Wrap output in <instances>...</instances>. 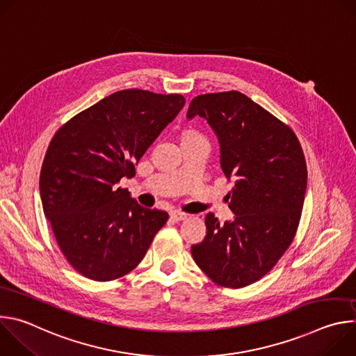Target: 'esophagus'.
I'll list each match as a JSON object with an SVG mask.
<instances>
[{
    "instance_id": "esophagus-1",
    "label": "esophagus",
    "mask_w": 356,
    "mask_h": 356,
    "mask_svg": "<svg viewBox=\"0 0 356 356\" xmlns=\"http://www.w3.org/2000/svg\"><path fill=\"white\" fill-rule=\"evenodd\" d=\"M188 216L186 214V213H180V211H173L172 214H170V218L173 220V221H183V220H186Z\"/></svg>"
}]
</instances>
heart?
I'll return each instance as SVG.
<instances>
[{
    "instance_id": "b5f03b06",
    "label": "heart",
    "mask_w": 356,
    "mask_h": 356,
    "mask_svg": "<svg viewBox=\"0 0 356 356\" xmlns=\"http://www.w3.org/2000/svg\"><path fill=\"white\" fill-rule=\"evenodd\" d=\"M190 136H195V135H194V134H191V132H183V134H181V136H180V139L190 138Z\"/></svg>"
}]
</instances>
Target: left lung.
I'll use <instances>...</instances> for the list:
<instances>
[{"mask_svg":"<svg viewBox=\"0 0 356 356\" xmlns=\"http://www.w3.org/2000/svg\"><path fill=\"white\" fill-rule=\"evenodd\" d=\"M195 115L217 134L222 172L236 181L228 194L235 220L207 214V235L191 255L216 284L245 287L269 273L296 236L306 158L293 129L239 91L194 97L187 118Z\"/></svg>","mask_w":356,"mask_h":356,"instance_id":"left-lung-1","label":"left lung"}]
</instances>
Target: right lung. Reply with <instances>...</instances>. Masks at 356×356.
<instances>
[{"instance_id": "1", "label": "right lung", "mask_w": 356, "mask_h": 356, "mask_svg": "<svg viewBox=\"0 0 356 356\" xmlns=\"http://www.w3.org/2000/svg\"><path fill=\"white\" fill-rule=\"evenodd\" d=\"M180 94L117 91L63 124L50 140L40 170L43 213L67 262L97 282L134 270L166 211L139 206L122 177L183 108Z\"/></svg>"}]
</instances>
